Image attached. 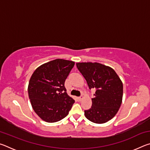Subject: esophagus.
<instances>
[{
  "mask_svg": "<svg viewBox=\"0 0 150 150\" xmlns=\"http://www.w3.org/2000/svg\"><path fill=\"white\" fill-rule=\"evenodd\" d=\"M82 99H83V96H80V97H78V98H77V100H78L79 101H81Z\"/></svg>",
  "mask_w": 150,
  "mask_h": 150,
  "instance_id": "esophagus-1",
  "label": "esophagus"
}]
</instances>
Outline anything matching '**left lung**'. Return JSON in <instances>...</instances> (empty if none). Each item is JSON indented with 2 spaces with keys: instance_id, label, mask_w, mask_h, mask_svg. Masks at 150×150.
<instances>
[{
  "instance_id": "8db88e82",
  "label": "left lung",
  "mask_w": 150,
  "mask_h": 150,
  "mask_svg": "<svg viewBox=\"0 0 150 150\" xmlns=\"http://www.w3.org/2000/svg\"><path fill=\"white\" fill-rule=\"evenodd\" d=\"M76 65L90 89H96L91 108L85 110V117L96 124L111 120L122 102L123 84L120 77L112 68L99 63L81 62Z\"/></svg>"
}]
</instances>
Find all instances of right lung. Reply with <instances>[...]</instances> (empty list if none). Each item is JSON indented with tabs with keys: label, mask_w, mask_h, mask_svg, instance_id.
<instances>
[{
	"label": "right lung",
	"mask_w": 150,
	"mask_h": 150,
	"mask_svg": "<svg viewBox=\"0 0 150 150\" xmlns=\"http://www.w3.org/2000/svg\"><path fill=\"white\" fill-rule=\"evenodd\" d=\"M74 65L73 61L56 59L33 73L28 91L32 108L42 120L55 122L69 114L75 100L66 93L64 84Z\"/></svg>",
	"instance_id": "1"
}]
</instances>
